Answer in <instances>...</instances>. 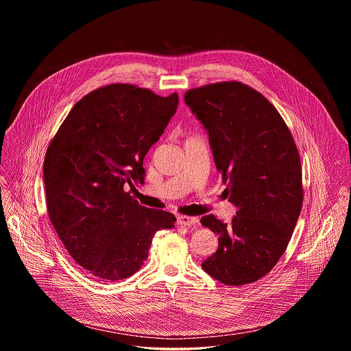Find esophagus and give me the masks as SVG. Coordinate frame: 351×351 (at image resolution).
Wrapping results in <instances>:
<instances>
[{"label": "esophagus", "instance_id": "34e87169", "mask_svg": "<svg viewBox=\"0 0 351 351\" xmlns=\"http://www.w3.org/2000/svg\"><path fill=\"white\" fill-rule=\"evenodd\" d=\"M197 222H199L197 217H191V216H179L178 217V225H182V226H191Z\"/></svg>", "mask_w": 351, "mask_h": 351}]
</instances>
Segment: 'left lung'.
Masks as SVG:
<instances>
[{
    "label": "left lung",
    "instance_id": "left-lung-1",
    "mask_svg": "<svg viewBox=\"0 0 351 351\" xmlns=\"http://www.w3.org/2000/svg\"><path fill=\"white\" fill-rule=\"evenodd\" d=\"M185 104L209 134L213 160L237 208L223 223L208 215L201 225L218 234V249L201 267L226 285L266 276L287 249L302 206L296 143L276 108L241 82L185 92Z\"/></svg>",
    "mask_w": 351,
    "mask_h": 351
}]
</instances>
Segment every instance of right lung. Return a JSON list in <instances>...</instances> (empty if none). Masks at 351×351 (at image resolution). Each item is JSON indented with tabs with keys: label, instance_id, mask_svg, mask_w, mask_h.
I'll return each mask as SVG.
<instances>
[{
	"label": "right lung",
	"instance_id": "right-lung-1",
	"mask_svg": "<svg viewBox=\"0 0 351 351\" xmlns=\"http://www.w3.org/2000/svg\"><path fill=\"white\" fill-rule=\"evenodd\" d=\"M178 104V93L109 84L75 104L49 145L43 179L51 223L73 261L97 279L132 276L154 234L173 228L172 213L139 205L130 192L145 180L143 159Z\"/></svg>",
	"mask_w": 351,
	"mask_h": 351
}]
</instances>
